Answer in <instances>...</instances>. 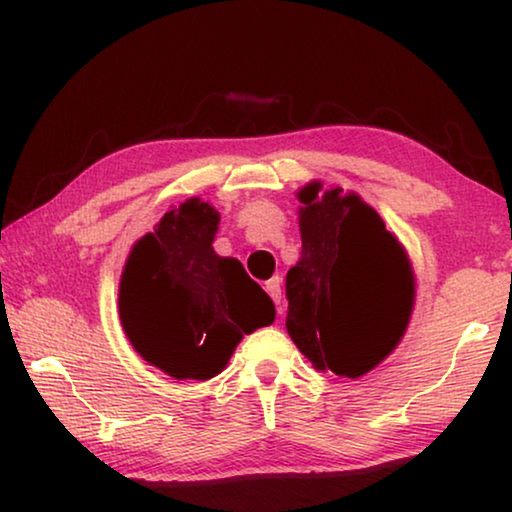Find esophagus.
<instances>
[{
  "label": "esophagus",
  "mask_w": 512,
  "mask_h": 512,
  "mask_svg": "<svg viewBox=\"0 0 512 512\" xmlns=\"http://www.w3.org/2000/svg\"><path fill=\"white\" fill-rule=\"evenodd\" d=\"M265 291L270 293V298L275 300L277 305L282 303V279H279V277H272V279H268V282H265ZM277 310L282 312V307H277Z\"/></svg>",
  "instance_id": "34e87169"
}]
</instances>
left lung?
<instances>
[{"label":"left lung","instance_id":"8db88e82","mask_svg":"<svg viewBox=\"0 0 512 512\" xmlns=\"http://www.w3.org/2000/svg\"><path fill=\"white\" fill-rule=\"evenodd\" d=\"M300 191V261L286 272V331L317 370L361 377L398 345L415 282L405 251L359 195Z\"/></svg>","mask_w":512,"mask_h":512}]
</instances>
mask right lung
<instances>
[{
	"label": "right lung",
	"instance_id": "1",
	"mask_svg": "<svg viewBox=\"0 0 512 512\" xmlns=\"http://www.w3.org/2000/svg\"><path fill=\"white\" fill-rule=\"evenodd\" d=\"M219 212L186 200L125 263L118 310L132 347L177 380L219 375L244 335L275 321V303L235 258L214 254Z\"/></svg>",
	"mask_w": 512,
	"mask_h": 512
}]
</instances>
